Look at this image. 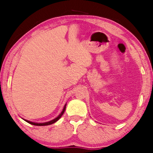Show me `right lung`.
Returning a JSON list of instances; mask_svg holds the SVG:
<instances>
[{"label": "right lung", "instance_id": "add662e5", "mask_svg": "<svg viewBox=\"0 0 153 153\" xmlns=\"http://www.w3.org/2000/svg\"><path fill=\"white\" fill-rule=\"evenodd\" d=\"M66 105H67V103H65V104L64 105V107H63L62 110L61 111L60 113H59V114L57 116V117H54V119H51V120H50V121H47V122H32V121H30V120H27V119H24V120L26 121V122H29V124H33V125H36V126H46V125H50V124H53V123L57 122V121L59 120V119L61 117H62L63 114H64L65 111Z\"/></svg>", "mask_w": 153, "mask_h": 153}]
</instances>
